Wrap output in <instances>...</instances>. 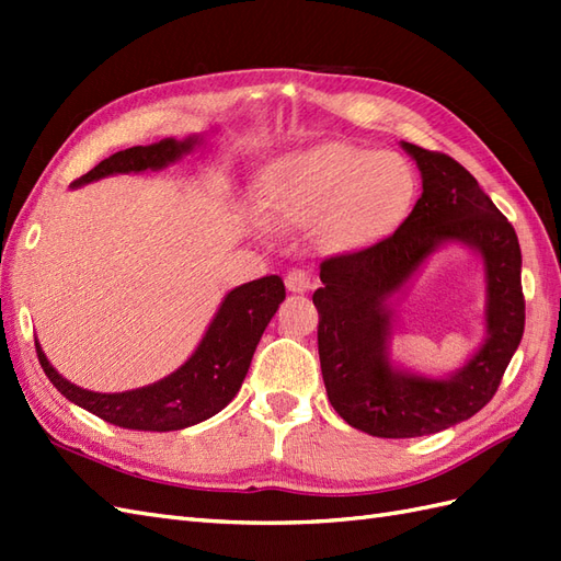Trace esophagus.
Listing matches in <instances>:
<instances>
[{
    "label": "esophagus",
    "mask_w": 561,
    "mask_h": 561,
    "mask_svg": "<svg viewBox=\"0 0 561 561\" xmlns=\"http://www.w3.org/2000/svg\"><path fill=\"white\" fill-rule=\"evenodd\" d=\"M284 284H287V289L291 294H306L313 287V279H311V274L304 270H291V272H287V277H284Z\"/></svg>",
    "instance_id": "esophagus-1"
}]
</instances>
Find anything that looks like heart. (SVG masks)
Here are the masks:
<instances>
[{
  "instance_id": "heart-1",
  "label": "heart",
  "mask_w": 561,
  "mask_h": 561,
  "mask_svg": "<svg viewBox=\"0 0 561 561\" xmlns=\"http://www.w3.org/2000/svg\"><path fill=\"white\" fill-rule=\"evenodd\" d=\"M416 193L420 178L402 153L320 141L267 165L260 214L270 226H311L320 253L354 255L396 233Z\"/></svg>"
}]
</instances>
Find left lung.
I'll list each match as a JSON object with an SVG mask.
<instances>
[{
    "instance_id": "left-lung-1",
    "label": "left lung",
    "mask_w": 561,
    "mask_h": 561,
    "mask_svg": "<svg viewBox=\"0 0 561 561\" xmlns=\"http://www.w3.org/2000/svg\"><path fill=\"white\" fill-rule=\"evenodd\" d=\"M400 145L422 173V197L383 243L325 260L323 287L313 294L330 404L350 426L380 438L426 436L470 420L494 398L526 325L514 226L458 161L410 141ZM450 242L483 260L488 337L456 373L426 377L391 362V299Z\"/></svg>"
}]
</instances>
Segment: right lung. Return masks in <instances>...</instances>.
<instances>
[{"label": "right lung", "mask_w": 561, "mask_h": 561, "mask_svg": "<svg viewBox=\"0 0 561 561\" xmlns=\"http://www.w3.org/2000/svg\"><path fill=\"white\" fill-rule=\"evenodd\" d=\"M202 141H205L202 135L185 139L165 137L157 145L117 151L71 183V187L101 181L105 175L161 171L195 151ZM284 296L287 291L277 274L231 289L224 296L205 337L199 340L190 359L178 366L173 374L145 388L125 392H93L79 388L69 383L62 374H57L38 340H35V352H38L41 366L50 383L69 402L101 416L103 422L137 428V432H178V428L209 420L236 398L262 332L277 313Z\"/></svg>", "instance_id": "add662e5"}]
</instances>
